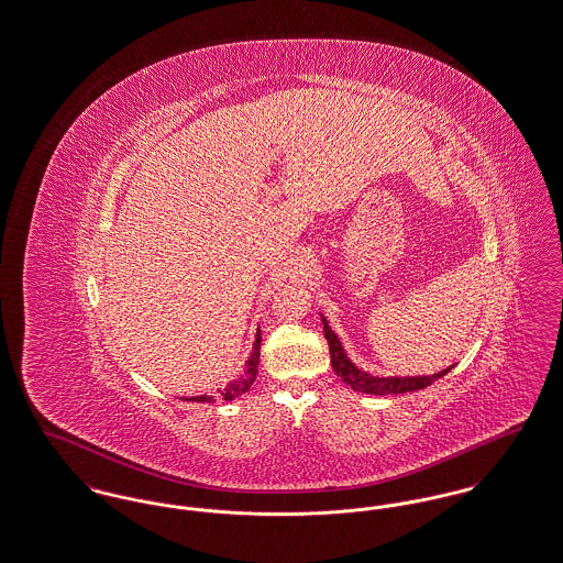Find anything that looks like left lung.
Here are the masks:
<instances>
[{
  "instance_id": "left-lung-1",
  "label": "left lung",
  "mask_w": 563,
  "mask_h": 563,
  "mask_svg": "<svg viewBox=\"0 0 563 563\" xmlns=\"http://www.w3.org/2000/svg\"><path fill=\"white\" fill-rule=\"evenodd\" d=\"M321 323H323V333L325 340L330 344L331 367L335 372V376H340L353 391H362L367 396H389V394H408V391H419L430 387L431 383H435L438 378H442L444 374H449L455 365L444 367L442 372L428 374V376H376L362 369L355 362H351V357L346 355L338 333L331 330L328 319L321 314Z\"/></svg>"
}]
</instances>
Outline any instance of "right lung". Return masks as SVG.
Masks as SVG:
<instances>
[{"instance_id": "1", "label": "right lung", "mask_w": 563, "mask_h": 563, "mask_svg": "<svg viewBox=\"0 0 563 563\" xmlns=\"http://www.w3.org/2000/svg\"><path fill=\"white\" fill-rule=\"evenodd\" d=\"M260 346H262V331L257 328L255 331V342H253V349H251V355H249V360L244 362V372L232 380L223 391H221V399H225V401H232L235 397L244 396L249 389H251V385L255 383V378H257V365H260ZM217 397L214 396H194V397H185V401H198V404H212Z\"/></svg>"}]
</instances>
